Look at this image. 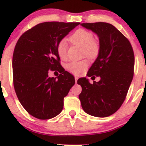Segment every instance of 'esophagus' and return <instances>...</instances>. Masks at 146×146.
<instances>
[{
    "mask_svg": "<svg viewBox=\"0 0 146 146\" xmlns=\"http://www.w3.org/2000/svg\"><path fill=\"white\" fill-rule=\"evenodd\" d=\"M75 83H77V82H78V77L75 76Z\"/></svg>",
    "mask_w": 146,
    "mask_h": 146,
    "instance_id": "esophagus-1",
    "label": "esophagus"
}]
</instances>
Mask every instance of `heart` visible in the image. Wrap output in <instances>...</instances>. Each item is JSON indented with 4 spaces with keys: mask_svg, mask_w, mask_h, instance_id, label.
<instances>
[{
    "mask_svg": "<svg viewBox=\"0 0 146 146\" xmlns=\"http://www.w3.org/2000/svg\"><path fill=\"white\" fill-rule=\"evenodd\" d=\"M69 40L73 44L82 48L83 56L95 58L100 51V45L95 40L93 34L88 30L80 29L76 30L71 36ZM67 43L65 40H62L57 45V52L62 60H65L67 56ZM88 62L87 60L81 61H73L67 64L66 69L74 75H80L88 68Z\"/></svg>",
    "mask_w": 146,
    "mask_h": 146,
    "instance_id": "obj_1",
    "label": "heart"
}]
</instances>
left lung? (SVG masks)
I'll list each match as a JSON object with an SVG mask.
<instances>
[{"label": "left lung", "mask_w": 146, "mask_h": 146, "mask_svg": "<svg viewBox=\"0 0 146 146\" xmlns=\"http://www.w3.org/2000/svg\"><path fill=\"white\" fill-rule=\"evenodd\" d=\"M81 25L99 38L98 56L87 75L100 77V80L90 84L86 78L79 79L78 84L82 86L79 99L87 114L108 117L121 107L128 93L134 75L133 49L128 40L113 25L100 22Z\"/></svg>", "instance_id": "left-lung-1"}]
</instances>
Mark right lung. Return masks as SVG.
<instances>
[{
	"mask_svg": "<svg viewBox=\"0 0 146 146\" xmlns=\"http://www.w3.org/2000/svg\"><path fill=\"white\" fill-rule=\"evenodd\" d=\"M80 23L45 22L20 37L12 59L14 86L23 108L39 119L55 117L63 109L64 98L75 78L60 64L57 45ZM62 72L49 78L48 70Z\"/></svg>",
	"mask_w": 146,
	"mask_h": 146,
	"instance_id": "obj_1",
	"label": "right lung"
}]
</instances>
